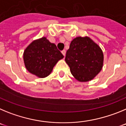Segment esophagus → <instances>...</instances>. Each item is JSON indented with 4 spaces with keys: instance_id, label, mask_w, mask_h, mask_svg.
<instances>
[{
    "instance_id": "obj_1",
    "label": "esophagus",
    "mask_w": 126,
    "mask_h": 126,
    "mask_svg": "<svg viewBox=\"0 0 126 126\" xmlns=\"http://www.w3.org/2000/svg\"><path fill=\"white\" fill-rule=\"evenodd\" d=\"M62 53L63 54V55L64 56H65V55H66V51L65 50H63L62 51Z\"/></svg>"
}]
</instances>
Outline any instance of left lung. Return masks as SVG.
<instances>
[{
	"label": "left lung",
	"instance_id": "obj_1",
	"mask_svg": "<svg viewBox=\"0 0 126 126\" xmlns=\"http://www.w3.org/2000/svg\"><path fill=\"white\" fill-rule=\"evenodd\" d=\"M65 62L75 79L86 82L93 80L101 71L104 54L100 47L91 38L79 36L71 41Z\"/></svg>",
	"mask_w": 126,
	"mask_h": 126
}]
</instances>
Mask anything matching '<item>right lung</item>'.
<instances>
[{
  "mask_svg": "<svg viewBox=\"0 0 126 126\" xmlns=\"http://www.w3.org/2000/svg\"><path fill=\"white\" fill-rule=\"evenodd\" d=\"M64 56L46 37L34 40L25 49L24 63L29 73L39 78H45L53 71V67Z\"/></svg>",
  "mask_w": 126,
  "mask_h": 126,
  "instance_id": "obj_1",
  "label": "right lung"
}]
</instances>
